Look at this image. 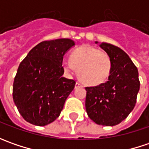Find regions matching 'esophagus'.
I'll list each match as a JSON object with an SVG mask.
<instances>
[{
  "label": "esophagus",
  "instance_id": "34e87169",
  "mask_svg": "<svg viewBox=\"0 0 149 149\" xmlns=\"http://www.w3.org/2000/svg\"><path fill=\"white\" fill-rule=\"evenodd\" d=\"M78 87H81V84L79 83H78V82H76V84H75V88H78Z\"/></svg>",
  "mask_w": 149,
  "mask_h": 149
}]
</instances>
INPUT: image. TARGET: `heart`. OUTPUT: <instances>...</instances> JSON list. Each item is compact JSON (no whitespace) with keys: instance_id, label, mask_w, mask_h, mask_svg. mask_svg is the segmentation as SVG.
I'll return each instance as SVG.
<instances>
[{"instance_id":"obj_1","label":"heart","mask_w":149,"mask_h":149,"mask_svg":"<svg viewBox=\"0 0 149 149\" xmlns=\"http://www.w3.org/2000/svg\"><path fill=\"white\" fill-rule=\"evenodd\" d=\"M62 65L66 71L78 70L79 79L87 86L95 87L105 83L112 69L109 54L95 46L84 45L73 50L70 61Z\"/></svg>"}]
</instances>
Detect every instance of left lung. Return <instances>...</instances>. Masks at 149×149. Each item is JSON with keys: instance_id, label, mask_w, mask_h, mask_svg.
<instances>
[{"instance_id": "obj_1", "label": "left lung", "mask_w": 149, "mask_h": 149, "mask_svg": "<svg viewBox=\"0 0 149 149\" xmlns=\"http://www.w3.org/2000/svg\"><path fill=\"white\" fill-rule=\"evenodd\" d=\"M100 46L111 58V73L105 83L85 88V109L89 118L97 124L114 126L134 108L140 88L139 71L123 49L104 42Z\"/></svg>"}]
</instances>
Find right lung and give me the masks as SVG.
Segmentation results:
<instances>
[{
    "instance_id": "obj_1",
    "label": "right lung",
    "mask_w": 149,
    "mask_h": 149,
    "mask_svg": "<svg viewBox=\"0 0 149 149\" xmlns=\"http://www.w3.org/2000/svg\"><path fill=\"white\" fill-rule=\"evenodd\" d=\"M75 45L70 39L38 44L21 61L13 83V100L24 119L45 126L60 116L75 81L63 77V56Z\"/></svg>"
}]
</instances>
